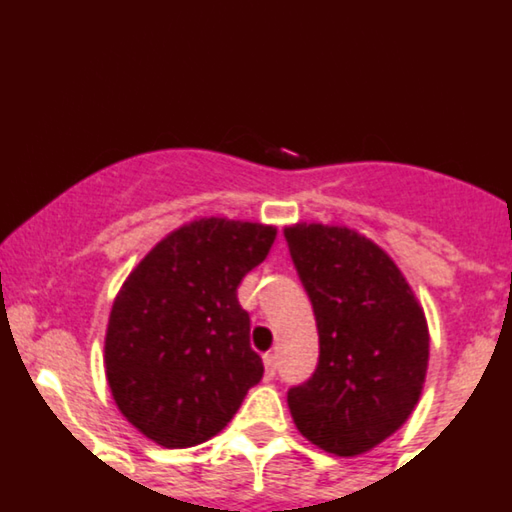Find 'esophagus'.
<instances>
[{"instance_id":"obj_1","label":"esophagus","mask_w":512,"mask_h":512,"mask_svg":"<svg viewBox=\"0 0 512 512\" xmlns=\"http://www.w3.org/2000/svg\"><path fill=\"white\" fill-rule=\"evenodd\" d=\"M277 375V353H265V380H274Z\"/></svg>"}]
</instances>
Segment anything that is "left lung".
I'll return each mask as SVG.
<instances>
[{
  "instance_id": "8db88e82",
  "label": "left lung",
  "mask_w": 512,
  "mask_h": 512,
  "mask_svg": "<svg viewBox=\"0 0 512 512\" xmlns=\"http://www.w3.org/2000/svg\"><path fill=\"white\" fill-rule=\"evenodd\" d=\"M284 238L319 328V365L287 392L294 424L328 454H365L419 402L427 319L400 267L365 235L297 223Z\"/></svg>"
}]
</instances>
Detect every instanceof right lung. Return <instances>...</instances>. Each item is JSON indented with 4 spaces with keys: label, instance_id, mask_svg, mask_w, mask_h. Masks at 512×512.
Returning a JSON list of instances; mask_svg holds the SVG:
<instances>
[{
    "label": "right lung",
    "instance_id": "add662e5",
    "mask_svg": "<svg viewBox=\"0 0 512 512\" xmlns=\"http://www.w3.org/2000/svg\"><path fill=\"white\" fill-rule=\"evenodd\" d=\"M274 238L272 225L193 220L125 279L107 324L105 375L120 412L147 439L166 449L208 441L262 380L238 287Z\"/></svg>",
    "mask_w": 512,
    "mask_h": 512
}]
</instances>
